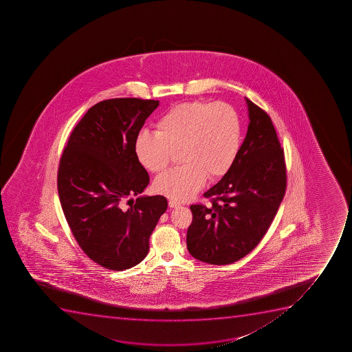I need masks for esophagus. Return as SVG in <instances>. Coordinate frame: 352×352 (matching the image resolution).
I'll list each match as a JSON object with an SVG mask.
<instances>
[{"label": "esophagus", "mask_w": 352, "mask_h": 352, "mask_svg": "<svg viewBox=\"0 0 352 352\" xmlns=\"http://www.w3.org/2000/svg\"><path fill=\"white\" fill-rule=\"evenodd\" d=\"M180 206H182V204H180L179 202H177V201H174V199H170V201H168V206H170V208H173V209H175V208H179Z\"/></svg>", "instance_id": "1"}]
</instances>
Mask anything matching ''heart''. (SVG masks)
<instances>
[{
    "instance_id": "1",
    "label": "heart",
    "mask_w": 352,
    "mask_h": 352,
    "mask_svg": "<svg viewBox=\"0 0 352 352\" xmlns=\"http://www.w3.org/2000/svg\"><path fill=\"white\" fill-rule=\"evenodd\" d=\"M242 144V122L236 110L223 102L192 101L174 105L156 124V132L141 131L134 141L140 165L151 173L165 170L173 151L184 165L167 170L153 182L160 195L177 201L192 199L208 177L223 178Z\"/></svg>"
}]
</instances>
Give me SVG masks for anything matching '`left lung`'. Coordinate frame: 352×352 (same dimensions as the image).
Segmentation results:
<instances>
[{
  "instance_id": "8db88e82",
  "label": "left lung",
  "mask_w": 352,
  "mask_h": 352,
  "mask_svg": "<svg viewBox=\"0 0 352 352\" xmlns=\"http://www.w3.org/2000/svg\"><path fill=\"white\" fill-rule=\"evenodd\" d=\"M247 135L228 173L204 194L210 208L190 206L187 248L208 264L240 261L264 237L287 186L285 155L270 116L245 98Z\"/></svg>"
}]
</instances>
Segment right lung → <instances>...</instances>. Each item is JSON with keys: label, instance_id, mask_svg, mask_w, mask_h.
<instances>
[{"label": "right lung", "instance_id": "right-lung-1", "mask_svg": "<svg viewBox=\"0 0 352 352\" xmlns=\"http://www.w3.org/2000/svg\"><path fill=\"white\" fill-rule=\"evenodd\" d=\"M158 105L141 98L100 102L78 122L60 158L64 216L85 254L111 271L146 258L150 235L167 209L164 196H140L149 175L134 153L136 135ZM126 200L133 206L126 207Z\"/></svg>", "mask_w": 352, "mask_h": 352}]
</instances>
